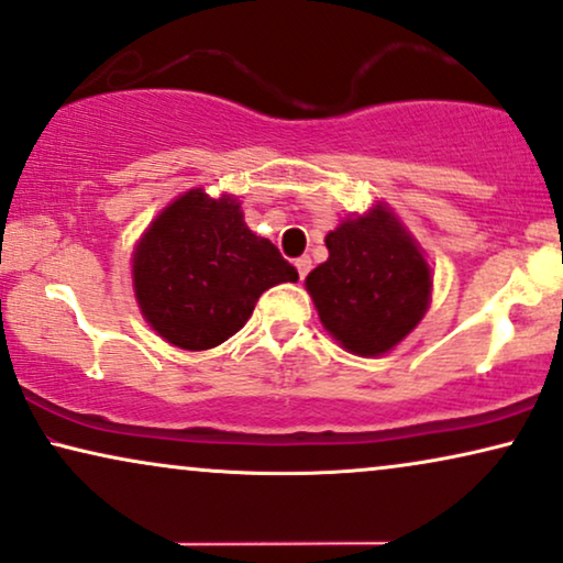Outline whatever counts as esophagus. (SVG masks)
I'll return each mask as SVG.
<instances>
[{
    "instance_id": "obj_1",
    "label": "esophagus",
    "mask_w": 563,
    "mask_h": 563,
    "mask_svg": "<svg viewBox=\"0 0 563 563\" xmlns=\"http://www.w3.org/2000/svg\"><path fill=\"white\" fill-rule=\"evenodd\" d=\"M295 266H297V274L302 276V279H305V276H308V274H310V268H312L310 255H302V258H297V261H295Z\"/></svg>"
}]
</instances>
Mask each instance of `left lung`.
<instances>
[{
  "instance_id": "left-lung-1",
  "label": "left lung",
  "mask_w": 563,
  "mask_h": 563,
  "mask_svg": "<svg viewBox=\"0 0 563 563\" xmlns=\"http://www.w3.org/2000/svg\"><path fill=\"white\" fill-rule=\"evenodd\" d=\"M328 261L305 279L325 331L346 352L388 354L424 318L432 268L398 217L375 203L325 235Z\"/></svg>"
}]
</instances>
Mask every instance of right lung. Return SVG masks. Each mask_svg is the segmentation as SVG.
<instances>
[{"instance_id": "right-lung-1", "label": "right lung", "mask_w": 563, "mask_h": 563, "mask_svg": "<svg viewBox=\"0 0 563 563\" xmlns=\"http://www.w3.org/2000/svg\"><path fill=\"white\" fill-rule=\"evenodd\" d=\"M139 310L167 344L203 352L247 323L255 302L297 268L247 230L235 196L191 188L159 211L134 247Z\"/></svg>"}]
</instances>
